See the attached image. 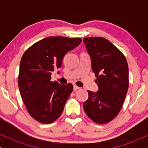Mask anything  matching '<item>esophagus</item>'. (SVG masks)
<instances>
[{
	"label": "esophagus",
	"mask_w": 148,
	"mask_h": 148,
	"mask_svg": "<svg viewBox=\"0 0 148 148\" xmlns=\"http://www.w3.org/2000/svg\"><path fill=\"white\" fill-rule=\"evenodd\" d=\"M79 89H80L79 87H78V86H75V85H74V86H73V90H79Z\"/></svg>",
	"instance_id": "esophagus-1"
}]
</instances>
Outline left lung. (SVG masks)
<instances>
[{
    "instance_id": "8db88e82",
    "label": "left lung",
    "mask_w": 148,
    "mask_h": 148,
    "mask_svg": "<svg viewBox=\"0 0 148 148\" xmlns=\"http://www.w3.org/2000/svg\"><path fill=\"white\" fill-rule=\"evenodd\" d=\"M84 42L97 77L98 90L88 91V99L83 106L90 119L105 124L114 119L122 108L129 87L128 64L122 52L104 38H85Z\"/></svg>"
}]
</instances>
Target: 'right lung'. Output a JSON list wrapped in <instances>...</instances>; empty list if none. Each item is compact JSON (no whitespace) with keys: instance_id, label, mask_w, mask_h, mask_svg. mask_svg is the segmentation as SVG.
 <instances>
[{"instance_id":"add662e5","label":"right lung","mask_w":148,"mask_h":148,"mask_svg":"<svg viewBox=\"0 0 148 148\" xmlns=\"http://www.w3.org/2000/svg\"><path fill=\"white\" fill-rule=\"evenodd\" d=\"M82 41L81 38L47 37L24 52L20 62L18 86L28 112L38 122L51 123L62 114L73 85L51 82V75L54 69L60 68L64 55Z\"/></svg>"}]
</instances>
